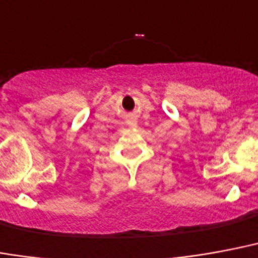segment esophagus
I'll list each match as a JSON object with an SVG mask.
<instances>
[{
    "mask_svg": "<svg viewBox=\"0 0 258 258\" xmlns=\"http://www.w3.org/2000/svg\"><path fill=\"white\" fill-rule=\"evenodd\" d=\"M125 123L128 124L130 127H137V125H138V121H137V116H135V114H133V113L127 114Z\"/></svg>",
    "mask_w": 258,
    "mask_h": 258,
    "instance_id": "34e87169",
    "label": "esophagus"
}]
</instances>
